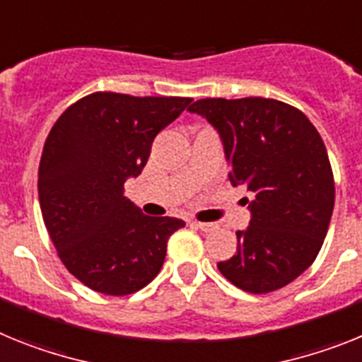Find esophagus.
Returning <instances> with one entry per match:
<instances>
[{"mask_svg":"<svg viewBox=\"0 0 362 362\" xmlns=\"http://www.w3.org/2000/svg\"><path fill=\"white\" fill-rule=\"evenodd\" d=\"M191 226L199 228L200 231H206V233H209V231H215L216 229V224H211V222H197V220H193V222H191Z\"/></svg>","mask_w":362,"mask_h":362,"instance_id":"esophagus-1","label":"esophagus"}]
</instances>
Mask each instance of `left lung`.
Returning <instances> with one entry per match:
<instances>
[{
	"label": "left lung",
	"instance_id": "1",
	"mask_svg": "<svg viewBox=\"0 0 362 362\" xmlns=\"http://www.w3.org/2000/svg\"><path fill=\"white\" fill-rule=\"evenodd\" d=\"M187 111L218 131L229 182L255 194L220 273L247 293L281 290L312 266L332 220L335 182L319 131L297 107L260 96L197 100Z\"/></svg>",
	"mask_w": 362,
	"mask_h": 362
}]
</instances>
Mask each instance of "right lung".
<instances>
[{
	"mask_svg": "<svg viewBox=\"0 0 362 362\" xmlns=\"http://www.w3.org/2000/svg\"><path fill=\"white\" fill-rule=\"evenodd\" d=\"M191 98L98 90L69 105L43 146L37 194L65 268L103 295H131L162 268L184 220L147 216L124 194L146 168L156 134Z\"/></svg>",
	"mask_w": 362,
	"mask_h": 362,
	"instance_id": "right-lung-1",
	"label": "right lung"
}]
</instances>
